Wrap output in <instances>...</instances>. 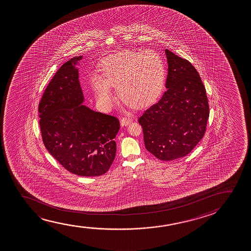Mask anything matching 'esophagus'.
<instances>
[{
	"label": "esophagus",
	"instance_id": "obj_1",
	"mask_svg": "<svg viewBox=\"0 0 251 251\" xmlns=\"http://www.w3.org/2000/svg\"><path fill=\"white\" fill-rule=\"evenodd\" d=\"M132 122V119L129 117H123L121 120V125L122 126H127Z\"/></svg>",
	"mask_w": 251,
	"mask_h": 251
}]
</instances>
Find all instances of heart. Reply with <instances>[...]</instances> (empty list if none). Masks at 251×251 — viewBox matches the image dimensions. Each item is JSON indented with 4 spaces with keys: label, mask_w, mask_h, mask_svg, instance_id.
Masks as SVG:
<instances>
[{
    "label": "heart",
    "mask_w": 251,
    "mask_h": 251,
    "mask_svg": "<svg viewBox=\"0 0 251 251\" xmlns=\"http://www.w3.org/2000/svg\"><path fill=\"white\" fill-rule=\"evenodd\" d=\"M101 75H93L91 86L97 100L104 107L114 102L110 87L121 100L134 109L150 105L165 87L166 70L161 55L148 50H125L104 59Z\"/></svg>",
    "instance_id": "b5f03b06"
}]
</instances>
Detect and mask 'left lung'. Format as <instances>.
I'll list each match as a JSON object with an SVG mask.
<instances>
[{
    "instance_id": "left-lung-1",
    "label": "left lung",
    "mask_w": 251,
    "mask_h": 251,
    "mask_svg": "<svg viewBox=\"0 0 251 251\" xmlns=\"http://www.w3.org/2000/svg\"><path fill=\"white\" fill-rule=\"evenodd\" d=\"M168 62L167 91L138 122L145 147L160 160L189 154L202 139L209 117L206 89L190 62L165 50Z\"/></svg>"
}]
</instances>
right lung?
I'll return each mask as SVG.
<instances>
[{"label":"right lung","mask_w":251,"mask_h":251,"mask_svg":"<svg viewBox=\"0 0 251 251\" xmlns=\"http://www.w3.org/2000/svg\"><path fill=\"white\" fill-rule=\"evenodd\" d=\"M66 62L53 76L38 104L42 139L49 152L76 175L98 176L113 163L120 122L82 105L78 70Z\"/></svg>","instance_id":"obj_1"}]
</instances>
